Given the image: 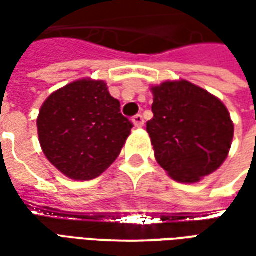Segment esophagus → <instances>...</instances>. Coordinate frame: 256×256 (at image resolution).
<instances>
[{"label":"esophagus","instance_id":"obj_1","mask_svg":"<svg viewBox=\"0 0 256 256\" xmlns=\"http://www.w3.org/2000/svg\"><path fill=\"white\" fill-rule=\"evenodd\" d=\"M133 123H134V126L136 128H142L144 126V118H142V115H136V116H133Z\"/></svg>","mask_w":256,"mask_h":256}]
</instances>
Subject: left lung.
<instances>
[{
	"instance_id": "left-lung-1",
	"label": "left lung",
	"mask_w": 256,
	"mask_h": 256,
	"mask_svg": "<svg viewBox=\"0 0 256 256\" xmlns=\"http://www.w3.org/2000/svg\"><path fill=\"white\" fill-rule=\"evenodd\" d=\"M152 93L154 118L146 132L158 163L172 180L186 184L218 170L234 133L224 102L188 80H167Z\"/></svg>"
}]
</instances>
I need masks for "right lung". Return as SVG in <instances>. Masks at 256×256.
Wrapping results in <instances>:
<instances>
[{
    "mask_svg": "<svg viewBox=\"0 0 256 256\" xmlns=\"http://www.w3.org/2000/svg\"><path fill=\"white\" fill-rule=\"evenodd\" d=\"M36 126L48 160L68 178L88 181L116 160L133 123L104 80L79 79L48 97Z\"/></svg>",
    "mask_w": 256,
    "mask_h": 256,
    "instance_id": "1",
    "label": "right lung"
}]
</instances>
